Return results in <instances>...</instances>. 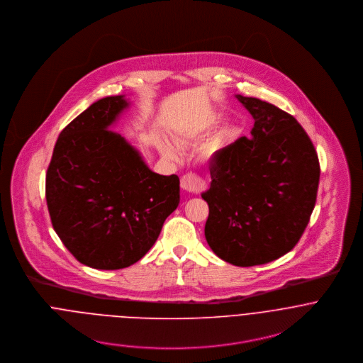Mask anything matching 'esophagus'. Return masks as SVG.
Masks as SVG:
<instances>
[{
  "label": "esophagus",
  "instance_id": "esophagus-1",
  "mask_svg": "<svg viewBox=\"0 0 363 363\" xmlns=\"http://www.w3.org/2000/svg\"><path fill=\"white\" fill-rule=\"evenodd\" d=\"M180 186L184 191H189V193H199L203 187H204V182L197 176V174H193V173H187L182 177L180 180Z\"/></svg>",
  "mask_w": 363,
  "mask_h": 363
}]
</instances>
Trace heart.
I'll return each instance as SVG.
<instances>
[{"label": "heart", "instance_id": "obj_1", "mask_svg": "<svg viewBox=\"0 0 363 363\" xmlns=\"http://www.w3.org/2000/svg\"><path fill=\"white\" fill-rule=\"evenodd\" d=\"M223 121H225V114H223V113H213L212 117L209 118V125L215 127V125H218V124H220V123H223ZM232 134H233V130H228V131L225 133V135H222L220 138L212 141V143L208 145L207 148L204 150V155H206V157H207V159L215 157L216 154L219 152V150L222 148V145H223L226 137H232ZM197 137H200L199 133H194V131H184V133L176 134L174 141L177 143V145L186 147L190 141H193V140L197 138ZM157 148H159L160 154L164 156V157H167V159L174 160V159H179V156H180L179 150H177L169 140H164V138L160 140L159 144H157Z\"/></svg>", "mask_w": 363, "mask_h": 363}]
</instances>
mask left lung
<instances>
[{
	"label": "left lung",
	"instance_id": "obj_1",
	"mask_svg": "<svg viewBox=\"0 0 363 363\" xmlns=\"http://www.w3.org/2000/svg\"><path fill=\"white\" fill-rule=\"evenodd\" d=\"M255 118L211 162L206 239L219 259L252 267L279 259L303 235L315 204L320 164L296 118L274 104L236 95Z\"/></svg>",
	"mask_w": 363,
	"mask_h": 363
}]
</instances>
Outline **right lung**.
Returning a JSON list of instances; mask_svg holds the SVG:
<instances>
[{"label": "right lung", "mask_w": 363, "mask_h": 363, "mask_svg": "<svg viewBox=\"0 0 363 363\" xmlns=\"http://www.w3.org/2000/svg\"><path fill=\"white\" fill-rule=\"evenodd\" d=\"M131 102L106 96L57 138L46 174L52 228L91 268L120 269L143 259L180 203L176 174L152 172L140 151L111 131Z\"/></svg>", "instance_id": "1"}]
</instances>
